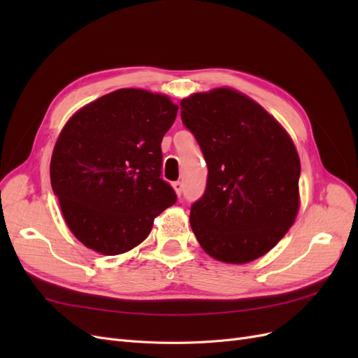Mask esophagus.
Here are the masks:
<instances>
[{
    "label": "esophagus",
    "instance_id": "1",
    "mask_svg": "<svg viewBox=\"0 0 358 358\" xmlns=\"http://www.w3.org/2000/svg\"><path fill=\"white\" fill-rule=\"evenodd\" d=\"M173 188H175L176 194H178V196L180 197V194H182V191H183V183H182L180 180H178V182L173 183Z\"/></svg>",
    "mask_w": 358,
    "mask_h": 358
}]
</instances>
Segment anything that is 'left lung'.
<instances>
[{"label": "left lung", "instance_id": "obj_1", "mask_svg": "<svg viewBox=\"0 0 358 358\" xmlns=\"http://www.w3.org/2000/svg\"><path fill=\"white\" fill-rule=\"evenodd\" d=\"M182 122L208 164L189 222L215 259L245 264L268 252L299 212L300 159L285 129L262 106L230 88L180 101Z\"/></svg>", "mask_w": 358, "mask_h": 358}]
</instances>
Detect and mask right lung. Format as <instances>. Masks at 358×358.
<instances>
[{
	"label": "right lung",
	"instance_id": "1",
	"mask_svg": "<svg viewBox=\"0 0 358 358\" xmlns=\"http://www.w3.org/2000/svg\"><path fill=\"white\" fill-rule=\"evenodd\" d=\"M176 115L169 96L127 88L85 106L62 128L50 183L69 229L86 248L124 254L176 203L161 178V142Z\"/></svg>",
	"mask_w": 358,
	"mask_h": 358
}]
</instances>
